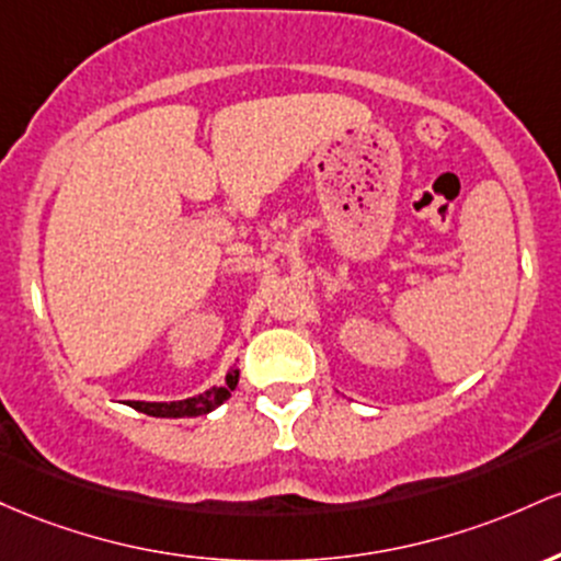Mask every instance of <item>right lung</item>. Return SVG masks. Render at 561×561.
I'll return each instance as SVG.
<instances>
[{
    "label": "right lung",
    "mask_w": 561,
    "mask_h": 561,
    "mask_svg": "<svg viewBox=\"0 0 561 561\" xmlns=\"http://www.w3.org/2000/svg\"><path fill=\"white\" fill-rule=\"evenodd\" d=\"M236 383H238V368H232L219 387H211L209 392L198 394V398H187V400H178V402L129 400V408H135V411H140V413H148V416H159V419L204 416V413L214 411V408L222 405V402L230 398V392L236 389Z\"/></svg>",
    "instance_id": "1"
}]
</instances>
